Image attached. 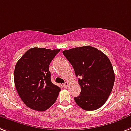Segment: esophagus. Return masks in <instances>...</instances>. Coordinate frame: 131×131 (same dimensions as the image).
<instances>
[{"label": "esophagus", "mask_w": 131, "mask_h": 131, "mask_svg": "<svg viewBox=\"0 0 131 131\" xmlns=\"http://www.w3.org/2000/svg\"><path fill=\"white\" fill-rule=\"evenodd\" d=\"M68 86H69V83L67 82H65L63 84V86L64 88H67Z\"/></svg>", "instance_id": "obj_1"}]
</instances>
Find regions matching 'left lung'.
Here are the masks:
<instances>
[{
	"label": "left lung",
	"mask_w": 131,
	"mask_h": 131,
	"mask_svg": "<svg viewBox=\"0 0 131 131\" xmlns=\"http://www.w3.org/2000/svg\"><path fill=\"white\" fill-rule=\"evenodd\" d=\"M69 60L81 86L76 103L85 111H94L108 99L115 82L112 64L106 54L91 46L62 51Z\"/></svg>",
	"instance_id": "1"
}]
</instances>
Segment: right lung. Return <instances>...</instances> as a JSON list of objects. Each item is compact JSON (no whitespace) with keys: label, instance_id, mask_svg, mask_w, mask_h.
<instances>
[{"label":"right lung","instance_id":"obj_1","mask_svg":"<svg viewBox=\"0 0 131 131\" xmlns=\"http://www.w3.org/2000/svg\"><path fill=\"white\" fill-rule=\"evenodd\" d=\"M60 50L32 48L16 62L15 87L23 103L31 109L44 111L57 101L60 88L50 81L49 64Z\"/></svg>","mask_w":131,"mask_h":131}]
</instances>
